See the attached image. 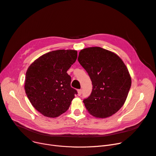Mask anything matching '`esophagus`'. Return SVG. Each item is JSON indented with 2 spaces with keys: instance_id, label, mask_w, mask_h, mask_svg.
<instances>
[{
  "instance_id": "obj_1",
  "label": "esophagus",
  "mask_w": 156,
  "mask_h": 156,
  "mask_svg": "<svg viewBox=\"0 0 156 156\" xmlns=\"http://www.w3.org/2000/svg\"><path fill=\"white\" fill-rule=\"evenodd\" d=\"M77 93H78V95L80 96L81 94H82V90H77Z\"/></svg>"
}]
</instances>
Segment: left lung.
<instances>
[{"mask_svg": "<svg viewBox=\"0 0 156 156\" xmlns=\"http://www.w3.org/2000/svg\"><path fill=\"white\" fill-rule=\"evenodd\" d=\"M78 61L92 81L91 95L83 100L89 113L98 118L115 114L124 104L131 85L121 58L108 50L91 47L80 50Z\"/></svg>", "mask_w": 156, "mask_h": 156, "instance_id": "obj_1", "label": "left lung"}]
</instances>
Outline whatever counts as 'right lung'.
Wrapping results in <instances>:
<instances>
[{"label": "right lung", "instance_id": "1", "mask_svg": "<svg viewBox=\"0 0 156 156\" xmlns=\"http://www.w3.org/2000/svg\"><path fill=\"white\" fill-rule=\"evenodd\" d=\"M77 58L76 50H56L42 55L29 66L25 93L33 107L43 115L57 117L69 109L77 92L71 87V77L66 72Z\"/></svg>", "mask_w": 156, "mask_h": 156}]
</instances>
